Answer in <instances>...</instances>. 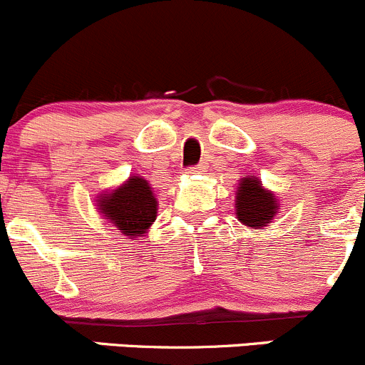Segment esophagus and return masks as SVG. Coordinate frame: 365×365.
<instances>
[{
  "label": "esophagus",
  "mask_w": 365,
  "mask_h": 365,
  "mask_svg": "<svg viewBox=\"0 0 365 365\" xmlns=\"http://www.w3.org/2000/svg\"><path fill=\"white\" fill-rule=\"evenodd\" d=\"M205 171V164H197V166H194V168H190L189 170V173H202Z\"/></svg>",
  "instance_id": "34e87169"
}]
</instances>
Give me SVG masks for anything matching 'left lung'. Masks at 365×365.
<instances>
[{
    "mask_svg": "<svg viewBox=\"0 0 365 365\" xmlns=\"http://www.w3.org/2000/svg\"><path fill=\"white\" fill-rule=\"evenodd\" d=\"M279 205L273 192L266 190L255 176L241 178L236 190V217L247 227L260 229L278 213Z\"/></svg>",
    "mask_w": 365,
    "mask_h": 365,
    "instance_id": "8db88e82",
    "label": "left lung"
}]
</instances>
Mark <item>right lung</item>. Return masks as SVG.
Listing matches in <instances>:
<instances>
[{"instance_id": "add662e5", "label": "right lung", "mask_w": 365, "mask_h": 365, "mask_svg": "<svg viewBox=\"0 0 365 365\" xmlns=\"http://www.w3.org/2000/svg\"><path fill=\"white\" fill-rule=\"evenodd\" d=\"M98 210L122 234L143 236L157 217V199L141 176H129L124 185L98 197Z\"/></svg>"}]
</instances>
